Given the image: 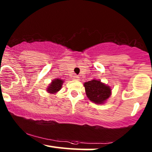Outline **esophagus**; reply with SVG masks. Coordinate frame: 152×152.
I'll list each match as a JSON object with an SVG mask.
<instances>
[{"label":"esophagus","mask_w":152,"mask_h":152,"mask_svg":"<svg viewBox=\"0 0 152 152\" xmlns=\"http://www.w3.org/2000/svg\"><path fill=\"white\" fill-rule=\"evenodd\" d=\"M73 79H74V80H79V76H78L77 75L74 74V76H73Z\"/></svg>","instance_id":"esophagus-1"}]
</instances>
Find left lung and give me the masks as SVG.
Here are the masks:
<instances>
[{"mask_svg":"<svg viewBox=\"0 0 152 152\" xmlns=\"http://www.w3.org/2000/svg\"><path fill=\"white\" fill-rule=\"evenodd\" d=\"M86 96L91 102L102 104L111 96V88L97 80H92L84 83Z\"/></svg>","mask_w":152,"mask_h":152,"instance_id":"8db88e82","label":"left lung"}]
</instances>
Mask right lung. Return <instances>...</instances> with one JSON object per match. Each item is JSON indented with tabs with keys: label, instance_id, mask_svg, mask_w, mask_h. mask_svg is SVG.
<instances>
[{
	"label": "right lung",
	"instance_id": "right-lung-1",
	"mask_svg": "<svg viewBox=\"0 0 152 152\" xmlns=\"http://www.w3.org/2000/svg\"><path fill=\"white\" fill-rule=\"evenodd\" d=\"M62 80L61 79H55L52 81L51 84H50V86H48L47 91H48L50 94H55L57 91H58L61 88L62 83H63Z\"/></svg>",
	"mask_w": 152,
	"mask_h": 152
}]
</instances>
